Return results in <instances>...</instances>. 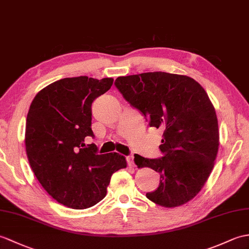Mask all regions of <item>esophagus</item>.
Wrapping results in <instances>:
<instances>
[{"mask_svg": "<svg viewBox=\"0 0 249 249\" xmlns=\"http://www.w3.org/2000/svg\"><path fill=\"white\" fill-rule=\"evenodd\" d=\"M126 160H127V163H128V165L129 166H131V167H135L136 165H135V162H134V156H127L126 157Z\"/></svg>", "mask_w": 249, "mask_h": 249, "instance_id": "34e87169", "label": "esophagus"}]
</instances>
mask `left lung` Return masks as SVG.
<instances>
[{
  "instance_id": "left-lung-1",
  "label": "left lung",
  "mask_w": 249,
  "mask_h": 249,
  "mask_svg": "<svg viewBox=\"0 0 249 249\" xmlns=\"http://www.w3.org/2000/svg\"><path fill=\"white\" fill-rule=\"evenodd\" d=\"M114 85L149 126L163 129L162 157L135 155L138 167L160 174L159 187L146 197L166 208L188 203L210 176L218 151L217 118L205 89L189 76L165 72L121 76Z\"/></svg>"
}]
</instances>
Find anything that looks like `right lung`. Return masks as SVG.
I'll use <instances>...</instances> for the list:
<instances>
[{"mask_svg":"<svg viewBox=\"0 0 249 249\" xmlns=\"http://www.w3.org/2000/svg\"><path fill=\"white\" fill-rule=\"evenodd\" d=\"M112 78H62L33 100L26 118L28 162L43 189L59 204L87 209L106 196L114 172L124 169V156L98 155L91 128L92 103L111 88Z\"/></svg>","mask_w":249,"mask_h":249,"instance_id":"right-lung-1","label":"right lung"}]
</instances>
